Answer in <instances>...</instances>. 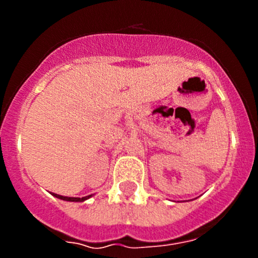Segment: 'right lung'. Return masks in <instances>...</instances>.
<instances>
[{
    "instance_id": "obj_1",
    "label": "right lung",
    "mask_w": 258,
    "mask_h": 258,
    "mask_svg": "<svg viewBox=\"0 0 258 258\" xmlns=\"http://www.w3.org/2000/svg\"><path fill=\"white\" fill-rule=\"evenodd\" d=\"M52 196L57 197V199L59 200H63V201H71V202H82L85 201V200L90 199L92 195H90V196H86V197H82V199H80V197H66V196H61V195H56V194H52Z\"/></svg>"
}]
</instances>
